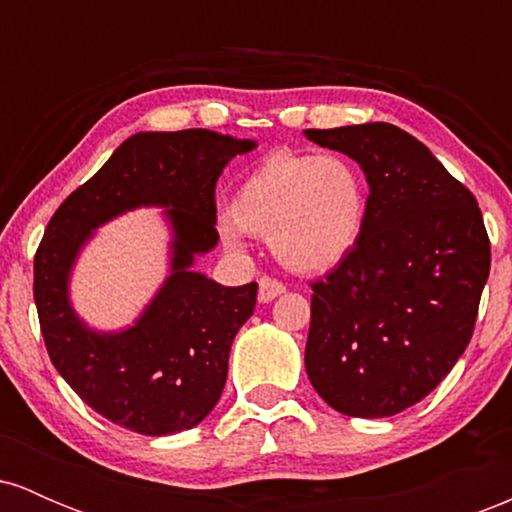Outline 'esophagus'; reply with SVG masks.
Instances as JSON below:
<instances>
[{
    "label": "esophagus",
    "mask_w": 512,
    "mask_h": 512,
    "mask_svg": "<svg viewBox=\"0 0 512 512\" xmlns=\"http://www.w3.org/2000/svg\"><path fill=\"white\" fill-rule=\"evenodd\" d=\"M286 291V286L281 284V281L276 279H269V276H262L260 279V289H257V301L260 303H272L276 296H281V293Z\"/></svg>",
    "instance_id": "esophagus-1"
}]
</instances>
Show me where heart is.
<instances>
[{
	"instance_id": "obj_1",
	"label": "heart",
	"mask_w": 512,
	"mask_h": 512,
	"mask_svg": "<svg viewBox=\"0 0 512 512\" xmlns=\"http://www.w3.org/2000/svg\"><path fill=\"white\" fill-rule=\"evenodd\" d=\"M370 190L363 170L344 156L274 151L236 187L219 219L228 250L243 238H267L293 274H325L349 260L368 226Z\"/></svg>"
}]
</instances>
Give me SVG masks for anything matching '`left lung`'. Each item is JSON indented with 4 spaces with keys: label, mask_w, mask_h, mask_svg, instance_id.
I'll return each instance as SVG.
<instances>
[{
    "label": "left lung",
    "mask_w": 512,
    "mask_h": 512,
    "mask_svg": "<svg viewBox=\"0 0 512 512\" xmlns=\"http://www.w3.org/2000/svg\"><path fill=\"white\" fill-rule=\"evenodd\" d=\"M361 166L368 226L349 260L313 284L305 370L339 414L383 419L450 373L477 322L491 245L472 192L387 122L305 129Z\"/></svg>",
    "instance_id": "8db88e82"
}]
</instances>
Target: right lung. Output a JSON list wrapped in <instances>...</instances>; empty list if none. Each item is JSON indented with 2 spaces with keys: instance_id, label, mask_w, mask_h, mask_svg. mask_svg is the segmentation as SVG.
I'll return each instance as SVG.
<instances>
[{
  "instance_id": "1",
  "label": "right lung",
  "mask_w": 512,
  "mask_h": 512,
  "mask_svg": "<svg viewBox=\"0 0 512 512\" xmlns=\"http://www.w3.org/2000/svg\"><path fill=\"white\" fill-rule=\"evenodd\" d=\"M257 146L211 129L139 132L55 211L33 262V296L52 366L91 409L142 436L195 428L219 402L228 354L255 310L257 284L221 286L195 272L219 243L216 180ZM158 206L171 228V269L143 315L93 331L68 296L80 250L103 222Z\"/></svg>"
}]
</instances>
